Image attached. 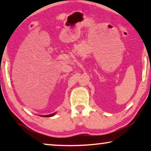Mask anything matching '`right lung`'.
I'll return each instance as SVG.
<instances>
[{"instance_id": "add662e5", "label": "right lung", "mask_w": 151, "mask_h": 151, "mask_svg": "<svg viewBox=\"0 0 151 151\" xmlns=\"http://www.w3.org/2000/svg\"><path fill=\"white\" fill-rule=\"evenodd\" d=\"M55 114V113H52V114H51V115H44V116H43V117H51V116H53V115H54Z\"/></svg>"}]
</instances>
